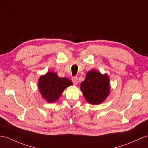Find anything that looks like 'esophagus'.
I'll use <instances>...</instances> for the list:
<instances>
[{
  "label": "esophagus",
  "mask_w": 148,
  "mask_h": 148,
  "mask_svg": "<svg viewBox=\"0 0 148 148\" xmlns=\"http://www.w3.org/2000/svg\"><path fill=\"white\" fill-rule=\"evenodd\" d=\"M72 81L74 83V85H76L78 82V78L77 77H73V79H72Z\"/></svg>",
  "instance_id": "obj_1"
}]
</instances>
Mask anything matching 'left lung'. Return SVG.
Returning a JSON list of instances; mask_svg holds the SVG:
<instances>
[{
    "mask_svg": "<svg viewBox=\"0 0 148 148\" xmlns=\"http://www.w3.org/2000/svg\"><path fill=\"white\" fill-rule=\"evenodd\" d=\"M81 90L86 101L92 105L101 103L110 92V81L108 75L95 71H89L85 80L81 82Z\"/></svg>",
    "mask_w": 148,
    "mask_h": 148,
    "instance_id": "1",
    "label": "left lung"
}]
</instances>
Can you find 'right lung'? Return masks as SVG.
Listing matches in <instances>:
<instances>
[{
	"mask_svg": "<svg viewBox=\"0 0 148 148\" xmlns=\"http://www.w3.org/2000/svg\"><path fill=\"white\" fill-rule=\"evenodd\" d=\"M71 85H73V82L69 79L59 77L56 73L51 71L40 77L38 81L41 94L49 103L57 100L65 89Z\"/></svg>",
	"mask_w": 148,
	"mask_h": 148,
	"instance_id": "right-lung-1",
	"label": "right lung"
}]
</instances>
